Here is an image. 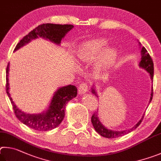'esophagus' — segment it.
<instances>
[{"instance_id": "obj_1", "label": "esophagus", "mask_w": 161, "mask_h": 161, "mask_svg": "<svg viewBox=\"0 0 161 161\" xmlns=\"http://www.w3.org/2000/svg\"><path fill=\"white\" fill-rule=\"evenodd\" d=\"M89 86L86 83H82L78 86V92L79 94H85L88 92Z\"/></svg>"}]
</instances>
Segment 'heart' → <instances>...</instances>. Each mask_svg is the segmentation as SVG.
Masks as SVG:
<instances>
[{
	"mask_svg": "<svg viewBox=\"0 0 161 161\" xmlns=\"http://www.w3.org/2000/svg\"><path fill=\"white\" fill-rule=\"evenodd\" d=\"M108 40L104 38H98L83 42L78 48L77 56L83 62H89L97 58L96 68L101 72H107L113 66L117 56V51L114 48H108ZM104 51H103V50Z\"/></svg>",
	"mask_w": 161,
	"mask_h": 161,
	"instance_id": "obj_1",
	"label": "heart"
}]
</instances>
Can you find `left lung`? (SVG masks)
I'll list each match as a JSON object with an SVG mask.
<instances>
[{"label": "left lung", "mask_w": 161, "mask_h": 161, "mask_svg": "<svg viewBox=\"0 0 161 161\" xmlns=\"http://www.w3.org/2000/svg\"><path fill=\"white\" fill-rule=\"evenodd\" d=\"M141 45V43H139ZM142 58H141V61L139 64V66L142 68V69H144L146 71H147L149 74H150V77L152 81H153V62L152 58L151 57V56L149 55V53H148L147 50L146 49V48L144 47H142ZM92 93H93L94 95H96V96L98 97L97 92L95 91V90L92 88ZM153 87H151V97H150V100H149V103L151 102L152 100V97H153ZM98 113L95 112L91 117V122L92 124V126H93L94 129H95L98 134H100L101 136L105 138H108V139H113V138H117V137H119L124 136V135L127 134L129 132L132 131L134 129H136L138 126H139V125L142 123V120L143 119V115L142 117L139 122H138L136 125H134L133 127L128 129V130H124V131H112L110 130V129H108V128H106L105 126H104L102 123L100 122V121L99 120V118L97 117Z\"/></svg>", "instance_id": "1"}]
</instances>
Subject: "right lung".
I'll use <instances>...</instances> for the list:
<instances>
[{
	"label": "right lung",
	"instance_id": "add662e5",
	"mask_svg": "<svg viewBox=\"0 0 161 161\" xmlns=\"http://www.w3.org/2000/svg\"><path fill=\"white\" fill-rule=\"evenodd\" d=\"M72 25H56L52 23L42 24L31 31L25 36L17 44L15 50L25 46L34 39L42 37L53 43L59 45L68 32L72 29ZM9 63L6 69V92L13 105L16 117L24 125L36 131H49L60 125L65 116L64 109L66 103L77 95V88L75 86L69 85L61 87L56 91L51 101L49 108L46 111L40 114H27L18 109L13 101L9 92Z\"/></svg>",
	"mask_w": 161,
	"mask_h": 161
}]
</instances>
